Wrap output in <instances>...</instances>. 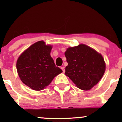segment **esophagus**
Returning <instances> with one entry per match:
<instances>
[{"mask_svg":"<svg viewBox=\"0 0 122 122\" xmlns=\"http://www.w3.org/2000/svg\"><path fill=\"white\" fill-rule=\"evenodd\" d=\"M61 69L62 70L63 72H65V67H61Z\"/></svg>","mask_w":122,"mask_h":122,"instance_id":"obj_1","label":"esophagus"}]
</instances>
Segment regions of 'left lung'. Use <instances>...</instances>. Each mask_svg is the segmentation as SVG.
I'll list each match as a JSON object with an SVG mask.
<instances>
[{"label": "left lung", "instance_id": "left-lung-1", "mask_svg": "<svg viewBox=\"0 0 122 122\" xmlns=\"http://www.w3.org/2000/svg\"><path fill=\"white\" fill-rule=\"evenodd\" d=\"M68 65L65 74L79 88L89 90L100 81L106 69L100 54L85 44L69 47L65 53Z\"/></svg>", "mask_w": 122, "mask_h": 122}]
</instances>
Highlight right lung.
Wrapping results in <instances>:
<instances>
[{
  "label": "right lung",
  "instance_id": "add662e5",
  "mask_svg": "<svg viewBox=\"0 0 122 122\" xmlns=\"http://www.w3.org/2000/svg\"><path fill=\"white\" fill-rule=\"evenodd\" d=\"M51 50V46L40 41L26 49L18 59L16 69L19 76L32 90H43L62 72L50 56Z\"/></svg>",
  "mask_w": 122,
  "mask_h": 122
}]
</instances>
